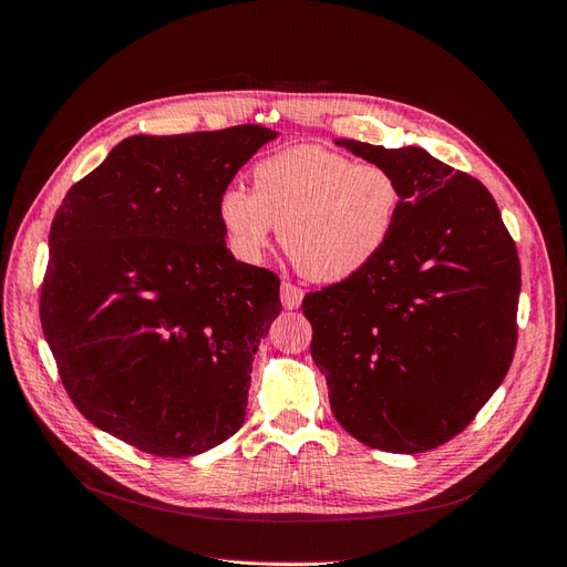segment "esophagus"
I'll return each instance as SVG.
<instances>
[{"label": "esophagus", "instance_id": "1", "mask_svg": "<svg viewBox=\"0 0 567 567\" xmlns=\"http://www.w3.org/2000/svg\"><path fill=\"white\" fill-rule=\"evenodd\" d=\"M302 298H305L302 288H298L296 284H290V281L281 284V302H284L286 310H298Z\"/></svg>", "mask_w": 567, "mask_h": 567}]
</instances>
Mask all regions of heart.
Here are the masks:
<instances>
[{
    "label": "heart",
    "mask_w": 567,
    "mask_h": 567,
    "mask_svg": "<svg viewBox=\"0 0 567 567\" xmlns=\"http://www.w3.org/2000/svg\"><path fill=\"white\" fill-rule=\"evenodd\" d=\"M252 192L227 186L217 219L236 257L257 262L274 227L293 265L342 281L379 257L402 215V184L381 163H354L323 146H293L257 161Z\"/></svg>",
    "instance_id": "heart-1"
}]
</instances>
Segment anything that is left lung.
Returning a JSON list of instances; mask_svg holds the SVG:
<instances>
[{
	"label": "left lung",
	"mask_w": 567,
	"mask_h": 567,
	"mask_svg": "<svg viewBox=\"0 0 567 567\" xmlns=\"http://www.w3.org/2000/svg\"><path fill=\"white\" fill-rule=\"evenodd\" d=\"M402 184L385 250L302 300L331 409L367 447L421 454L502 385L518 342L520 260L496 200L423 148L338 140Z\"/></svg>",
	"instance_id": "1"
}]
</instances>
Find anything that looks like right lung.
<instances>
[{
	"label": "right lung",
	"instance_id": "obj_1",
	"mask_svg": "<svg viewBox=\"0 0 567 567\" xmlns=\"http://www.w3.org/2000/svg\"><path fill=\"white\" fill-rule=\"evenodd\" d=\"M274 136H127L51 221L40 321L61 383L84 419L146 454L196 456L246 421L279 277L234 260L217 198Z\"/></svg>",
	"mask_w": 567,
	"mask_h": 567
}]
</instances>
